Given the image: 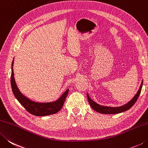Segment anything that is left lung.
Segmentation results:
<instances>
[{"label":"left lung","mask_w":148,"mask_h":148,"mask_svg":"<svg viewBox=\"0 0 148 148\" xmlns=\"http://www.w3.org/2000/svg\"><path fill=\"white\" fill-rule=\"evenodd\" d=\"M143 82H142L140 88H139L137 93L135 95V96L133 97V99L132 100H130V101L128 103H127L126 104L122 106H121V107L113 108V107H108V106H100L98 104H97V103L95 102H94L93 100H91L90 99V97H89L88 94H87L88 102L90 103L91 107L93 108L95 111H96L100 113L116 114V113H122L123 112V111L128 110L135 104V103L136 102V100H137L139 95H140L142 87H143Z\"/></svg>","instance_id":"8db88e82"}]
</instances>
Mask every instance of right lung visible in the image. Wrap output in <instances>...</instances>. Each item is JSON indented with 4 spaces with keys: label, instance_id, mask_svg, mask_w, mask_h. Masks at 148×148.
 <instances>
[{
    "label": "right lung",
    "instance_id": "add662e5",
    "mask_svg": "<svg viewBox=\"0 0 148 148\" xmlns=\"http://www.w3.org/2000/svg\"><path fill=\"white\" fill-rule=\"evenodd\" d=\"M13 66V60L12 64V75H11V85H12L13 93L15 98L29 113L35 116H46L56 113L61 110L68 94L69 90H67L59 99L53 102L38 103L32 101L23 95L16 86L14 79Z\"/></svg>",
    "mask_w": 148,
    "mask_h": 148
}]
</instances>
